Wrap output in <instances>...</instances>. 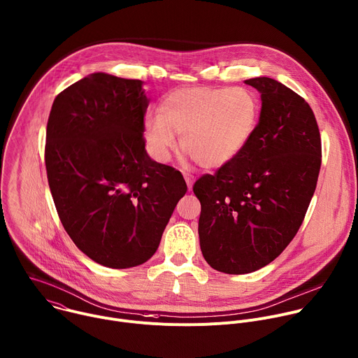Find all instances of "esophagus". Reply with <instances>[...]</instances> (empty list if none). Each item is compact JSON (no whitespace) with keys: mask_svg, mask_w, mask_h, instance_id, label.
<instances>
[{"mask_svg":"<svg viewBox=\"0 0 358 358\" xmlns=\"http://www.w3.org/2000/svg\"><path fill=\"white\" fill-rule=\"evenodd\" d=\"M184 180H185V182H187L188 191H191V189H192V185H194V176L184 173Z\"/></svg>","mask_w":358,"mask_h":358,"instance_id":"1","label":"esophagus"}]
</instances>
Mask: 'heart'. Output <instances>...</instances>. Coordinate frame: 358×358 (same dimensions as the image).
Wrapping results in <instances>:
<instances>
[{
	"label": "heart",
	"instance_id": "heart-1",
	"mask_svg": "<svg viewBox=\"0 0 358 358\" xmlns=\"http://www.w3.org/2000/svg\"><path fill=\"white\" fill-rule=\"evenodd\" d=\"M257 95L246 87H191L169 94L160 113L145 117L143 134L152 156L167 162L181 148L199 167L220 169L239 156L259 121Z\"/></svg>",
	"mask_w": 358,
	"mask_h": 358
}]
</instances>
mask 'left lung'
Masks as SVG:
<instances>
[{
  "instance_id": "left-lung-1",
  "label": "left lung",
  "mask_w": 358,
  "mask_h": 358,
  "mask_svg": "<svg viewBox=\"0 0 358 358\" xmlns=\"http://www.w3.org/2000/svg\"><path fill=\"white\" fill-rule=\"evenodd\" d=\"M245 83L262 96L256 131L233 162L194 185L202 256L226 274L257 271L284 252L302 224L322 163L309 103L270 77Z\"/></svg>"
}]
</instances>
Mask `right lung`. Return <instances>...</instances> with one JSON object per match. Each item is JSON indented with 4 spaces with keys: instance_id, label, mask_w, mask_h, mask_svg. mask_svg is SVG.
<instances>
[{
    "instance_id": "1",
    "label": "right lung",
    "mask_w": 358,
    "mask_h": 358,
    "mask_svg": "<svg viewBox=\"0 0 358 358\" xmlns=\"http://www.w3.org/2000/svg\"><path fill=\"white\" fill-rule=\"evenodd\" d=\"M149 102L142 80L92 73L62 91L49 115L45 163L59 217L109 268L146 263L187 192L180 171L145 149Z\"/></svg>"
}]
</instances>
